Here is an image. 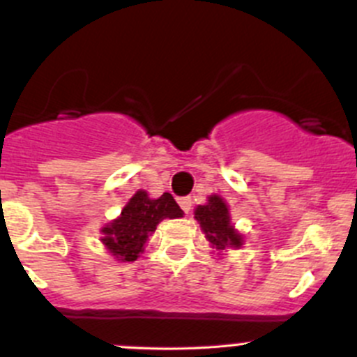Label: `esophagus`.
I'll list each match as a JSON object with an SVG mask.
<instances>
[{
    "instance_id": "34e87169",
    "label": "esophagus",
    "mask_w": 357,
    "mask_h": 357,
    "mask_svg": "<svg viewBox=\"0 0 357 357\" xmlns=\"http://www.w3.org/2000/svg\"><path fill=\"white\" fill-rule=\"evenodd\" d=\"M178 205H181V208L184 210L185 213H189V212H191L192 199L189 198V196H184V198H178Z\"/></svg>"
}]
</instances>
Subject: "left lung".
<instances>
[{
  "label": "left lung",
  "mask_w": 357,
  "mask_h": 357,
  "mask_svg": "<svg viewBox=\"0 0 357 357\" xmlns=\"http://www.w3.org/2000/svg\"><path fill=\"white\" fill-rule=\"evenodd\" d=\"M195 219L199 222L213 249L224 250L226 247H235V249L242 247V235L231 224L229 208L220 196H208L206 205H198V208L195 210Z\"/></svg>",
  "instance_id": "obj_1"
}]
</instances>
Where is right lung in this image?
<instances>
[{
    "instance_id": "right-lung-1",
    "label": "right lung",
    "mask_w": 357,
    "mask_h": 357,
    "mask_svg": "<svg viewBox=\"0 0 357 357\" xmlns=\"http://www.w3.org/2000/svg\"><path fill=\"white\" fill-rule=\"evenodd\" d=\"M182 215L184 212L169 192L154 199L145 191H137L121 215L101 227V242L117 261H137L158 224L162 219H178Z\"/></svg>"
}]
</instances>
